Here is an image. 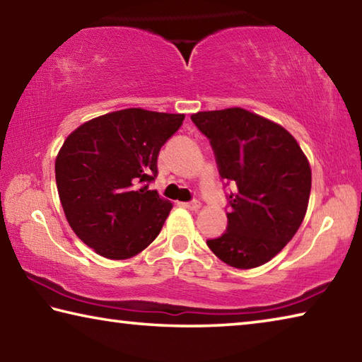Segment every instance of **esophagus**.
I'll return each instance as SVG.
<instances>
[{"label":"esophagus","instance_id":"obj_1","mask_svg":"<svg viewBox=\"0 0 362 362\" xmlns=\"http://www.w3.org/2000/svg\"><path fill=\"white\" fill-rule=\"evenodd\" d=\"M199 206H201V203H199L198 199H193V201H188V203H183V207H187V209H192V211L199 209Z\"/></svg>","mask_w":362,"mask_h":362}]
</instances>
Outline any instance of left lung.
Instances as JSON below:
<instances>
[{"mask_svg":"<svg viewBox=\"0 0 362 362\" xmlns=\"http://www.w3.org/2000/svg\"><path fill=\"white\" fill-rule=\"evenodd\" d=\"M209 139L226 194L228 225L207 246L226 265L249 269L272 260L302 225L311 169L297 140L276 122L243 108L192 115Z\"/></svg>","mask_w":362,"mask_h":362,"instance_id":"8db88e82","label":"left lung"}]
</instances>
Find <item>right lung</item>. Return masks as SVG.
<instances>
[{"label":"right lung","mask_w":362,"mask_h":362,"mask_svg":"<svg viewBox=\"0 0 362 362\" xmlns=\"http://www.w3.org/2000/svg\"><path fill=\"white\" fill-rule=\"evenodd\" d=\"M185 115L127 108L73 131L56 159L59 198L71 230L107 259H129L161 231L173 204L148 189L161 146Z\"/></svg>","instance_id":"1"}]
</instances>
